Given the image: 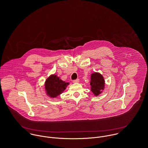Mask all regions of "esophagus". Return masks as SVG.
Segmentation results:
<instances>
[{
  "mask_svg": "<svg viewBox=\"0 0 148 148\" xmlns=\"http://www.w3.org/2000/svg\"><path fill=\"white\" fill-rule=\"evenodd\" d=\"M79 82V79H76L73 81V83H78Z\"/></svg>",
  "mask_w": 148,
  "mask_h": 148,
  "instance_id": "1",
  "label": "esophagus"
}]
</instances>
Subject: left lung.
I'll return each mask as SVG.
<instances>
[{
	"label": "left lung",
	"instance_id": "obj_1",
	"mask_svg": "<svg viewBox=\"0 0 148 148\" xmlns=\"http://www.w3.org/2000/svg\"><path fill=\"white\" fill-rule=\"evenodd\" d=\"M104 80L103 77L99 73H94L91 74L90 85L91 91L95 96L99 95L104 87Z\"/></svg>",
	"mask_w": 148,
	"mask_h": 148
}]
</instances>
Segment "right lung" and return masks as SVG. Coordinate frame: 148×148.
Wrapping results in <instances>:
<instances>
[{"instance_id":"right-lung-1","label":"right lung","mask_w":148,"mask_h":148,"mask_svg":"<svg viewBox=\"0 0 148 148\" xmlns=\"http://www.w3.org/2000/svg\"><path fill=\"white\" fill-rule=\"evenodd\" d=\"M69 83L64 82L56 75H52L47 79L45 87L47 94L51 98H55L66 89Z\"/></svg>"}]
</instances>
